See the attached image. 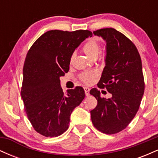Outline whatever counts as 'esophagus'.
<instances>
[{"instance_id":"1","label":"esophagus","mask_w":158,"mask_h":158,"mask_svg":"<svg viewBox=\"0 0 158 158\" xmlns=\"http://www.w3.org/2000/svg\"><path fill=\"white\" fill-rule=\"evenodd\" d=\"M84 90H85V95H86L87 97H88V96L90 95V88H87V87H85Z\"/></svg>"}]
</instances>
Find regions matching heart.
Returning a JSON list of instances; mask_svg holds the SVG:
<instances>
[{
  "instance_id": "b5f03b06",
  "label": "heart",
  "mask_w": 158,
  "mask_h": 158,
  "mask_svg": "<svg viewBox=\"0 0 158 158\" xmlns=\"http://www.w3.org/2000/svg\"><path fill=\"white\" fill-rule=\"evenodd\" d=\"M101 47L100 43L96 39H88L85 44L82 47V50L85 52V54L90 59H94V58H97L99 55V52H100ZM73 58V55L70 58V60L72 61ZM98 75L97 71L96 70H90V71H85L81 73L79 75V79L81 81H82L84 83L86 84H90L92 82L93 79L95 77H97Z\"/></svg>"
}]
</instances>
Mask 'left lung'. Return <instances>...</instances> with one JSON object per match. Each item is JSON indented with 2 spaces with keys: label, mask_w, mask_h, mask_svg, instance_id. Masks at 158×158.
Instances as JSON below:
<instances>
[{
  "label": "left lung",
  "mask_w": 158,
  "mask_h": 158,
  "mask_svg": "<svg viewBox=\"0 0 158 158\" xmlns=\"http://www.w3.org/2000/svg\"><path fill=\"white\" fill-rule=\"evenodd\" d=\"M94 34L106 41V66L97 85L112 97L102 98L97 88L90 90L97 100L90 110L91 120L99 131L114 135L128 126L140 106L145 89L142 62L134 43L115 29H100Z\"/></svg>",
  "instance_id": "left-lung-1"
}]
</instances>
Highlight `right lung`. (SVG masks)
Segmentation results:
<instances>
[{"label":"right lung","mask_w":158,"mask_h":158,"mask_svg":"<svg viewBox=\"0 0 158 158\" xmlns=\"http://www.w3.org/2000/svg\"><path fill=\"white\" fill-rule=\"evenodd\" d=\"M89 30H50L41 35L27 52L23 68L21 95L29 120L38 133L47 137L62 135L70 117L85 98L81 87L64 94L60 77L69 71L70 58Z\"/></svg>","instance_id":"1"}]
</instances>
